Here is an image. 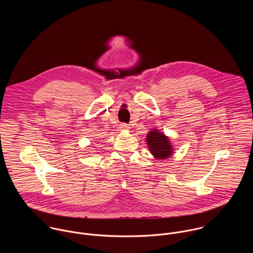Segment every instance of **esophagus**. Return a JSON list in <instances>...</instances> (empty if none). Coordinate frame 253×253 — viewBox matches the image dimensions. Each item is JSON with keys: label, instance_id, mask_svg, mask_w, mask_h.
Here are the masks:
<instances>
[{"label": "esophagus", "instance_id": "obj_1", "mask_svg": "<svg viewBox=\"0 0 253 253\" xmlns=\"http://www.w3.org/2000/svg\"><path fill=\"white\" fill-rule=\"evenodd\" d=\"M120 127H121L122 130H127V129H129V126L126 125V124H122V125L120 126Z\"/></svg>", "mask_w": 253, "mask_h": 253}]
</instances>
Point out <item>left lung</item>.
<instances>
[{
    "instance_id": "obj_1",
    "label": "left lung",
    "mask_w": 253,
    "mask_h": 253,
    "mask_svg": "<svg viewBox=\"0 0 253 253\" xmlns=\"http://www.w3.org/2000/svg\"><path fill=\"white\" fill-rule=\"evenodd\" d=\"M146 142L151 154L158 160L169 159L173 154V145L169 138L158 128H153L148 132Z\"/></svg>"
}]
</instances>
